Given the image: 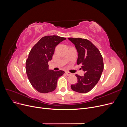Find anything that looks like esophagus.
I'll use <instances>...</instances> for the list:
<instances>
[{
    "instance_id": "esophagus-1",
    "label": "esophagus",
    "mask_w": 127,
    "mask_h": 127,
    "mask_svg": "<svg viewBox=\"0 0 127 127\" xmlns=\"http://www.w3.org/2000/svg\"><path fill=\"white\" fill-rule=\"evenodd\" d=\"M65 74H66V75H70L71 74V73H70V72H68V71H65Z\"/></svg>"
}]
</instances>
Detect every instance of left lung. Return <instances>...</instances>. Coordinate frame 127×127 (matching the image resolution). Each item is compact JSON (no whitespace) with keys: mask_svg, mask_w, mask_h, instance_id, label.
<instances>
[{"mask_svg":"<svg viewBox=\"0 0 127 127\" xmlns=\"http://www.w3.org/2000/svg\"><path fill=\"white\" fill-rule=\"evenodd\" d=\"M74 44L78 52L77 64L85 72L83 76L77 74V82L71 85L72 90L80 93L90 91L97 84L103 70V62L99 50L88 39L81 38H68Z\"/></svg>","mask_w":127,"mask_h":127,"instance_id":"left-lung-1","label":"left lung"}]
</instances>
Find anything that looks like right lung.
Segmentation results:
<instances>
[{
    "label": "right lung",
    "mask_w": 127,
    "mask_h": 127,
    "mask_svg": "<svg viewBox=\"0 0 127 127\" xmlns=\"http://www.w3.org/2000/svg\"><path fill=\"white\" fill-rule=\"evenodd\" d=\"M65 39L56 35L44 36L30 52L26 62V73L30 83L40 93L54 91L58 78L64 73L61 70H50L48 62L52 59L56 46Z\"/></svg>",
    "instance_id": "add662e5"
}]
</instances>
